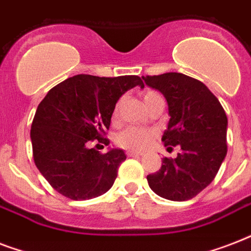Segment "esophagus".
<instances>
[{
    "instance_id": "esophagus-1",
    "label": "esophagus",
    "mask_w": 251,
    "mask_h": 251,
    "mask_svg": "<svg viewBox=\"0 0 251 251\" xmlns=\"http://www.w3.org/2000/svg\"><path fill=\"white\" fill-rule=\"evenodd\" d=\"M127 156H143V153L142 152H138V151H131V150H130V151H127Z\"/></svg>"
}]
</instances>
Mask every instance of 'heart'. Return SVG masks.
Returning <instances> with one entry per match:
<instances>
[{"label": "heart", "instance_id": "b5f03b06", "mask_svg": "<svg viewBox=\"0 0 251 251\" xmlns=\"http://www.w3.org/2000/svg\"><path fill=\"white\" fill-rule=\"evenodd\" d=\"M157 99H161V95L156 91H147L143 95V100H145L146 106H149L151 102H153ZM120 106L121 102H118L113 112V118H117L120 114ZM153 131L149 129H142V127H127L124 131L118 134L116 138L118 146H121L124 149L131 150V151H141V150L147 149L153 139Z\"/></svg>", "mask_w": 251, "mask_h": 251}]
</instances>
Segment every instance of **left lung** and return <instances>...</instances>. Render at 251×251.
<instances>
[{"label":"left lung","instance_id":"left-lung-1","mask_svg":"<svg viewBox=\"0 0 251 251\" xmlns=\"http://www.w3.org/2000/svg\"><path fill=\"white\" fill-rule=\"evenodd\" d=\"M142 78L168 102L171 118L161 141L181 147L177 157H164L160 169L147 176L150 187L175 202L194 198L214 181L226 156V112L218 98L191 76L165 73Z\"/></svg>","mask_w":251,"mask_h":251}]
</instances>
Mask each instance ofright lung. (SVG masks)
Segmentation results:
<instances>
[{
    "label": "right lung",
    "mask_w": 251,
    "mask_h": 251,
    "mask_svg": "<svg viewBox=\"0 0 251 251\" xmlns=\"http://www.w3.org/2000/svg\"><path fill=\"white\" fill-rule=\"evenodd\" d=\"M145 87L137 75L116 78L79 75L49 91L37 106L31 126L33 160L50 186L66 198H96L113 186L126 159L121 149L100 153L91 141L104 145L116 102L126 91Z\"/></svg>",
    "instance_id": "obj_1"
}]
</instances>
